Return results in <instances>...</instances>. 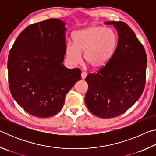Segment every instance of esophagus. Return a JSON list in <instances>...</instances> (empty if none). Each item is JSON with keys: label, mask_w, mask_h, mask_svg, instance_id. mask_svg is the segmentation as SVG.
Wrapping results in <instances>:
<instances>
[{"label": "esophagus", "mask_w": 156, "mask_h": 156, "mask_svg": "<svg viewBox=\"0 0 156 156\" xmlns=\"http://www.w3.org/2000/svg\"><path fill=\"white\" fill-rule=\"evenodd\" d=\"M87 76V73L85 72H83L81 73V77H82V79H84Z\"/></svg>", "instance_id": "esophagus-1"}]
</instances>
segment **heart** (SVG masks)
I'll use <instances>...</instances> for the list:
<instances>
[{
  "mask_svg": "<svg viewBox=\"0 0 156 156\" xmlns=\"http://www.w3.org/2000/svg\"><path fill=\"white\" fill-rule=\"evenodd\" d=\"M73 44L66 45V56L73 65L84 61L94 70L103 68L112 58L117 46L115 33L109 28L91 26L73 34Z\"/></svg>",
  "mask_w": 156,
  "mask_h": 156,
  "instance_id": "1",
  "label": "heart"
}]
</instances>
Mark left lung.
I'll return each mask as SVG.
<instances>
[{
    "label": "left lung",
    "instance_id": "8db88e82",
    "mask_svg": "<svg viewBox=\"0 0 156 156\" xmlns=\"http://www.w3.org/2000/svg\"><path fill=\"white\" fill-rule=\"evenodd\" d=\"M117 30L118 44L107 64L96 73H89L84 101L94 115L117 117L126 112L141 96L146 83L147 54L129 26L122 21H107Z\"/></svg>",
    "mask_w": 156,
    "mask_h": 156
}]
</instances>
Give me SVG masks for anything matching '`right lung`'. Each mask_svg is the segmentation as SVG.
Masks as SVG:
<instances>
[{"mask_svg": "<svg viewBox=\"0 0 156 156\" xmlns=\"http://www.w3.org/2000/svg\"><path fill=\"white\" fill-rule=\"evenodd\" d=\"M65 23L58 18L26 27L10 50L7 69L13 98L26 112L48 118L62 109L65 96L81 79L78 68L62 65Z\"/></svg>", "mask_w": 156, "mask_h": 156, "instance_id": "obj_1", "label": "right lung"}]
</instances>
